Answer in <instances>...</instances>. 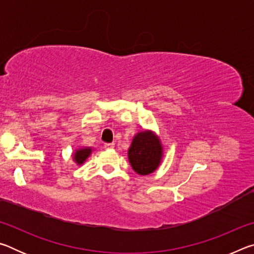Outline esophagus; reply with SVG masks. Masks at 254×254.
I'll use <instances>...</instances> for the list:
<instances>
[{
	"label": "esophagus",
	"mask_w": 254,
	"mask_h": 254,
	"mask_svg": "<svg viewBox=\"0 0 254 254\" xmlns=\"http://www.w3.org/2000/svg\"><path fill=\"white\" fill-rule=\"evenodd\" d=\"M105 149H113L114 148V143H105L104 144Z\"/></svg>",
	"instance_id": "34e87169"
}]
</instances>
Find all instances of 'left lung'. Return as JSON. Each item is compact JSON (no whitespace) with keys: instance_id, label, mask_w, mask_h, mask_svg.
Listing matches in <instances>:
<instances>
[{"instance_id":"obj_1","label":"left lung","mask_w":254,"mask_h":254,"mask_svg":"<svg viewBox=\"0 0 254 254\" xmlns=\"http://www.w3.org/2000/svg\"><path fill=\"white\" fill-rule=\"evenodd\" d=\"M128 162L137 175L147 176L154 173L163 158L160 137L151 130L139 131L133 136L127 150Z\"/></svg>"}]
</instances>
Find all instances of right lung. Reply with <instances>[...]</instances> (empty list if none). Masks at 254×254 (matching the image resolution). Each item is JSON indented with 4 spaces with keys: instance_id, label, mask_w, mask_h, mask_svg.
<instances>
[{
    "instance_id": "add662e5",
    "label": "right lung",
    "mask_w": 254,
    "mask_h": 254,
    "mask_svg": "<svg viewBox=\"0 0 254 254\" xmlns=\"http://www.w3.org/2000/svg\"><path fill=\"white\" fill-rule=\"evenodd\" d=\"M92 152V147H83L76 149L75 151L72 152V160H74L77 166H81L86 160H87V158L91 156Z\"/></svg>"
}]
</instances>
